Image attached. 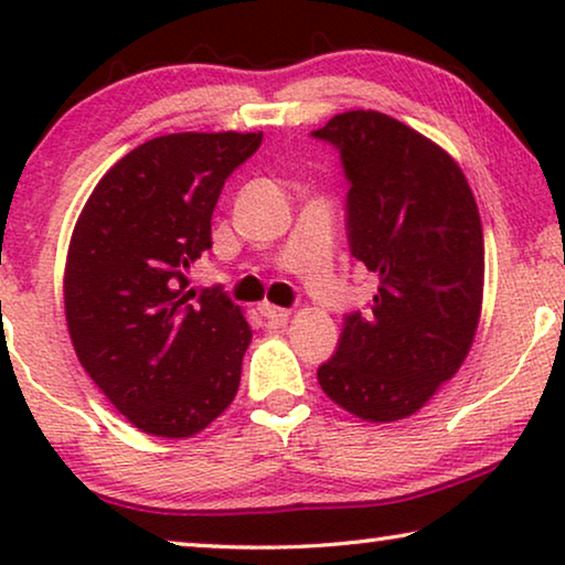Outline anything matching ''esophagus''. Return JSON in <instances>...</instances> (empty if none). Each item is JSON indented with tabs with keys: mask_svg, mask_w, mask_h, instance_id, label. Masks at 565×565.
I'll list each match as a JSON object with an SVG mask.
<instances>
[{
	"mask_svg": "<svg viewBox=\"0 0 565 565\" xmlns=\"http://www.w3.org/2000/svg\"><path fill=\"white\" fill-rule=\"evenodd\" d=\"M259 313L265 316L269 327H282V323L290 319L288 308H280V306H273V303H259Z\"/></svg>",
	"mask_w": 565,
	"mask_h": 565,
	"instance_id": "obj_1",
	"label": "esophagus"
}]
</instances>
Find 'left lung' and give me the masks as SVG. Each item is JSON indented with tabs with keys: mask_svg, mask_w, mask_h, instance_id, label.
I'll list each match as a JSON object with an SVG mask.
<instances>
[{
	"mask_svg": "<svg viewBox=\"0 0 565 565\" xmlns=\"http://www.w3.org/2000/svg\"><path fill=\"white\" fill-rule=\"evenodd\" d=\"M311 136L339 149L350 252L381 282L370 311L344 319L319 385L358 419H406L473 344L486 267L476 198L443 146L391 115L350 110Z\"/></svg>",
	"mask_w": 565,
	"mask_h": 565,
	"instance_id": "obj_1",
	"label": "left lung"
}]
</instances>
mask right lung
Here are the masks:
<instances>
[{
	"instance_id": "obj_1",
	"label": "right lung",
	"mask_w": 565,
	"mask_h": 565,
	"mask_svg": "<svg viewBox=\"0 0 565 565\" xmlns=\"http://www.w3.org/2000/svg\"><path fill=\"white\" fill-rule=\"evenodd\" d=\"M262 134H169L110 167L66 254L64 308L82 367L146 435L182 439L226 412L252 329L218 290H188L223 182Z\"/></svg>"
}]
</instances>
